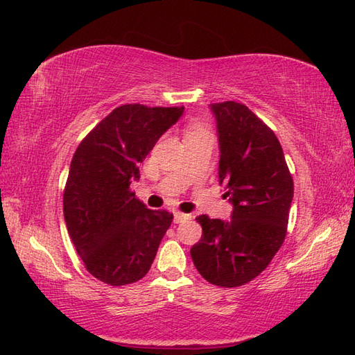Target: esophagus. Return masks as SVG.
I'll return each instance as SVG.
<instances>
[{
    "label": "esophagus",
    "mask_w": 355,
    "mask_h": 355,
    "mask_svg": "<svg viewBox=\"0 0 355 355\" xmlns=\"http://www.w3.org/2000/svg\"><path fill=\"white\" fill-rule=\"evenodd\" d=\"M189 215H186V214H182V212H173V223H182V221H186V220H189Z\"/></svg>",
    "instance_id": "34e87169"
}]
</instances>
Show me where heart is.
<instances>
[{"instance_id": "b5f03b06", "label": "heart", "mask_w": 355, "mask_h": 355, "mask_svg": "<svg viewBox=\"0 0 355 355\" xmlns=\"http://www.w3.org/2000/svg\"><path fill=\"white\" fill-rule=\"evenodd\" d=\"M201 131H205V130H202V128H198V126H193V128H191V130H189V132H187V134H193V132H201Z\"/></svg>"}]
</instances>
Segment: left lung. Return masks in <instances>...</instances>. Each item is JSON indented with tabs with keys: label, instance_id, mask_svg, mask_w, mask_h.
Instances as JSON below:
<instances>
[{
	"label": "left lung",
	"instance_id": "obj_1",
	"mask_svg": "<svg viewBox=\"0 0 355 355\" xmlns=\"http://www.w3.org/2000/svg\"><path fill=\"white\" fill-rule=\"evenodd\" d=\"M220 141L218 177L233 205L229 221L200 215L202 236L191 248L207 282L233 288L259 276L281 248L293 201V177L275 132L245 105H210Z\"/></svg>",
	"mask_w": 355,
	"mask_h": 355
}]
</instances>
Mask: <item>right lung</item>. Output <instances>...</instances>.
<instances>
[{
	"mask_svg": "<svg viewBox=\"0 0 355 355\" xmlns=\"http://www.w3.org/2000/svg\"><path fill=\"white\" fill-rule=\"evenodd\" d=\"M184 107L128 103L112 110L80 141L64 191L67 230L89 275L120 286L137 282L153 263L172 214L150 210L130 184L157 140Z\"/></svg>",
	"mask_w": 355,
	"mask_h": 355,
	"instance_id": "add662e5",
	"label": "right lung"
}]
</instances>
